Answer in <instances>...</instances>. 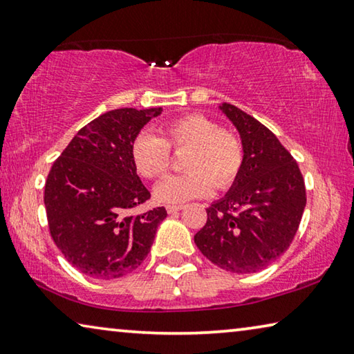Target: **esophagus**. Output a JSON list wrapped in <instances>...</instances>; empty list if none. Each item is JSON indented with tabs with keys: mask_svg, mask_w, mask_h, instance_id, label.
Masks as SVG:
<instances>
[{
	"mask_svg": "<svg viewBox=\"0 0 354 354\" xmlns=\"http://www.w3.org/2000/svg\"><path fill=\"white\" fill-rule=\"evenodd\" d=\"M182 209H183V204H167L166 206V211L169 214H176L178 211H182Z\"/></svg>",
	"mask_w": 354,
	"mask_h": 354,
	"instance_id": "1",
	"label": "esophagus"
}]
</instances>
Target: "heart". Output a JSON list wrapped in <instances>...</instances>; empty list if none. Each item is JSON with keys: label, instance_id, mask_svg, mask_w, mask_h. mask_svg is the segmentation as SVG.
Masks as SVG:
<instances>
[{"label": "heart", "instance_id": "1", "mask_svg": "<svg viewBox=\"0 0 354 354\" xmlns=\"http://www.w3.org/2000/svg\"><path fill=\"white\" fill-rule=\"evenodd\" d=\"M161 137L142 132L132 142L131 156L139 176L155 180L171 165V148L187 150L182 165L187 172L171 176L155 189L156 201L180 204L206 196L212 188H227L238 177L244 161L243 143L233 131L218 127L209 116L189 113L161 126Z\"/></svg>", "mask_w": 354, "mask_h": 354}]
</instances>
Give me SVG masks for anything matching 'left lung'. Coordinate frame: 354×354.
<instances>
[{
  "mask_svg": "<svg viewBox=\"0 0 354 354\" xmlns=\"http://www.w3.org/2000/svg\"><path fill=\"white\" fill-rule=\"evenodd\" d=\"M220 110L239 132L244 161L225 198L206 209L194 243L220 268L255 273L289 249L306 204L305 182L268 127L232 104Z\"/></svg>",
  "mask_w": 354,
  "mask_h": 354,
  "instance_id": "1",
  "label": "left lung"
}]
</instances>
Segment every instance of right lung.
<instances>
[{"mask_svg":"<svg viewBox=\"0 0 354 354\" xmlns=\"http://www.w3.org/2000/svg\"><path fill=\"white\" fill-rule=\"evenodd\" d=\"M161 109L106 111L78 131L50 167L44 206L64 257L95 279L134 271L150 252L165 207L129 214L150 199L132 162V142Z\"/></svg>","mask_w":354,"mask_h":354,"instance_id":"right-lung-1","label":"right lung"}]
</instances>
